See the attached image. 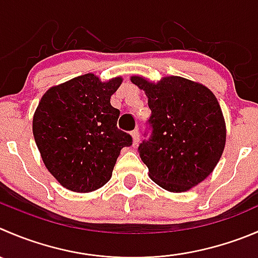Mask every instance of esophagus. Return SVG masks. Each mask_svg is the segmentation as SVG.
<instances>
[{
	"instance_id": "34e87169",
	"label": "esophagus",
	"mask_w": 258,
	"mask_h": 258,
	"mask_svg": "<svg viewBox=\"0 0 258 258\" xmlns=\"http://www.w3.org/2000/svg\"><path fill=\"white\" fill-rule=\"evenodd\" d=\"M131 136H132V144H134V146H136V145L140 142L139 130H135V131H132L131 132Z\"/></svg>"
}]
</instances>
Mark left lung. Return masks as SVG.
<instances>
[{
	"label": "left lung",
	"mask_w": 258,
	"mask_h": 258,
	"mask_svg": "<svg viewBox=\"0 0 258 258\" xmlns=\"http://www.w3.org/2000/svg\"><path fill=\"white\" fill-rule=\"evenodd\" d=\"M131 82L144 89L151 109L152 132L139 146L149 176L169 191L191 189L213 171L226 145V122L216 96L181 77L152 83L134 76Z\"/></svg>",
	"instance_id": "8db88e82"
}]
</instances>
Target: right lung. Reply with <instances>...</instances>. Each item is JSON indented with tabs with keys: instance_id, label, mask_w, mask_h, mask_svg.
<instances>
[{
	"instance_id": "obj_1",
	"label": "right lung",
	"mask_w": 258,
	"mask_h": 258,
	"mask_svg": "<svg viewBox=\"0 0 258 258\" xmlns=\"http://www.w3.org/2000/svg\"><path fill=\"white\" fill-rule=\"evenodd\" d=\"M122 78L102 82L88 73L51 87L40 99L32 134L50 174L64 187L89 192L103 186L132 137L117 128L111 96Z\"/></svg>"
}]
</instances>
